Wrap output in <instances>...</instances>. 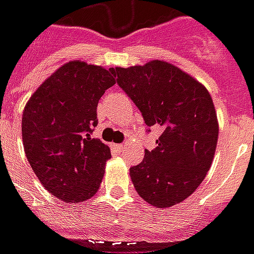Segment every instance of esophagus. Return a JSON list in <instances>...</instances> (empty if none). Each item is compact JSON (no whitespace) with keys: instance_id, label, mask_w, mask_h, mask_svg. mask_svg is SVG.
I'll use <instances>...</instances> for the list:
<instances>
[{"instance_id":"1","label":"esophagus","mask_w":254,"mask_h":254,"mask_svg":"<svg viewBox=\"0 0 254 254\" xmlns=\"http://www.w3.org/2000/svg\"><path fill=\"white\" fill-rule=\"evenodd\" d=\"M113 148L117 149V151H125V148H127V145H124V144H113Z\"/></svg>"}]
</instances>
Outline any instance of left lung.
Masks as SVG:
<instances>
[{
  "mask_svg": "<svg viewBox=\"0 0 254 254\" xmlns=\"http://www.w3.org/2000/svg\"><path fill=\"white\" fill-rule=\"evenodd\" d=\"M117 83L137 106L147 127H160L156 148L129 170L145 201L169 208L187 200L207 176L219 136V122L208 89L173 64L111 67Z\"/></svg>",
  "mask_w": 254,
  "mask_h": 254,
  "instance_id": "8db88e82",
  "label": "left lung"
}]
</instances>
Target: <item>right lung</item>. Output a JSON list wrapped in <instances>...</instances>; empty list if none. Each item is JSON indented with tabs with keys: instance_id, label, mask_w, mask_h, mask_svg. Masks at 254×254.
<instances>
[{
	"instance_id": "right-lung-1",
	"label": "right lung",
	"mask_w": 254,
	"mask_h": 254,
	"mask_svg": "<svg viewBox=\"0 0 254 254\" xmlns=\"http://www.w3.org/2000/svg\"><path fill=\"white\" fill-rule=\"evenodd\" d=\"M114 84L110 69L69 61L25 105V156L43 188L63 201H85L99 189L111 154L109 145L89 133L98 124V102Z\"/></svg>"
}]
</instances>
